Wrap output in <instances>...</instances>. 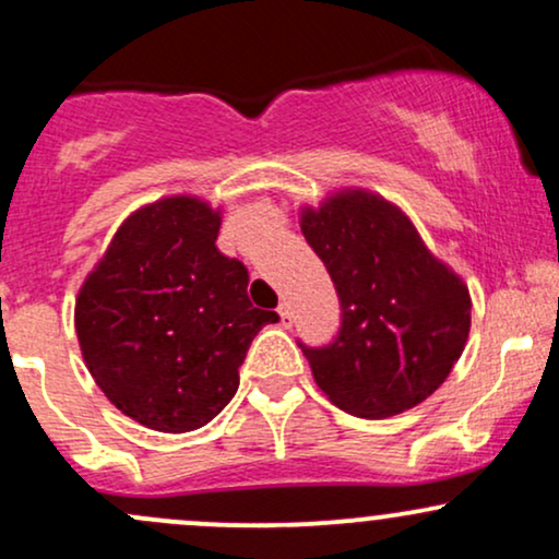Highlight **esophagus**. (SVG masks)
Listing matches in <instances>:
<instances>
[{
  "instance_id": "34e87169",
  "label": "esophagus",
  "mask_w": 559,
  "mask_h": 559,
  "mask_svg": "<svg viewBox=\"0 0 559 559\" xmlns=\"http://www.w3.org/2000/svg\"><path fill=\"white\" fill-rule=\"evenodd\" d=\"M278 316H281V325H284V329H292V323H294V316H292V307L286 305H281L278 307Z\"/></svg>"
}]
</instances>
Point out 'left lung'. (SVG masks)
<instances>
[{"mask_svg": "<svg viewBox=\"0 0 559 559\" xmlns=\"http://www.w3.org/2000/svg\"><path fill=\"white\" fill-rule=\"evenodd\" d=\"M299 228L342 301L338 336L329 346L299 344L323 394L368 420L428 400L471 333L463 278L373 191L342 189L320 207H301Z\"/></svg>", "mask_w": 559, "mask_h": 559, "instance_id": "1", "label": "left lung"}]
</instances>
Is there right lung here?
<instances>
[{
	"label": "right lung",
	"mask_w": 559,
	"mask_h": 559,
	"mask_svg": "<svg viewBox=\"0 0 559 559\" xmlns=\"http://www.w3.org/2000/svg\"><path fill=\"white\" fill-rule=\"evenodd\" d=\"M221 210L176 194L115 230L75 299V333L96 386L163 433L207 426L239 389L249 344L278 316L247 297L249 273L215 247Z\"/></svg>",
	"instance_id": "right-lung-1"
}]
</instances>
